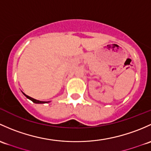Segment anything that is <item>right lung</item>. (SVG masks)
<instances>
[{"mask_svg": "<svg viewBox=\"0 0 151 151\" xmlns=\"http://www.w3.org/2000/svg\"><path fill=\"white\" fill-rule=\"evenodd\" d=\"M22 93H23V92H22ZM23 94H24V95L25 96V97H27V99H30L31 101H32V102H33L34 103H36V104H43V103H48V102H51V101H48V102H46V101H40V100H37V99H33V98H32V97H29V96L26 95V94H24V93H23Z\"/></svg>", "mask_w": 151, "mask_h": 151, "instance_id": "obj_1", "label": "right lung"}]
</instances>
